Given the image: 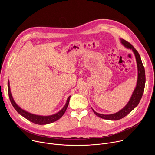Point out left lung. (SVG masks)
I'll list each match as a JSON object with an SVG mask.
<instances>
[{"label":"left lung","mask_w":155,"mask_h":155,"mask_svg":"<svg viewBox=\"0 0 155 155\" xmlns=\"http://www.w3.org/2000/svg\"><path fill=\"white\" fill-rule=\"evenodd\" d=\"M120 40L123 45L127 48L131 49L132 51H133L135 54L137 64V68H138L137 82L136 89L134 90L133 94H132L129 102L122 110H121L118 112L114 114H110V115H102V114H100L96 112L93 109V111L94 112L95 115L105 120H118L126 117L138 105L144 91L145 84V69L143 67V65L142 64L140 56L138 51L134 48V47L132 46L130 43H129L128 41H127L126 40L123 38H120Z\"/></svg>","instance_id":"obj_1"}]
</instances>
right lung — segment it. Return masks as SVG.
<instances>
[{"label": "right lung", "instance_id": "add662e5", "mask_svg": "<svg viewBox=\"0 0 155 155\" xmlns=\"http://www.w3.org/2000/svg\"><path fill=\"white\" fill-rule=\"evenodd\" d=\"M8 96L10 100V102L13 105V107L15 108V109L16 110L17 112L19 114L21 115L28 120L29 121L37 124H40V125H43V124H47L49 123H53L58 120H59L60 118L62 117V116L64 114L66 109H67L69 103V100L71 98V96H69L67 100V102H66L65 105L64 107L62 108L61 111H59L58 113L50 115V116H38L36 115H34L32 114H30L29 112H27L23 109H21L18 106V105L15 103L14 101L11 92H10V84H9V81H8Z\"/></svg>", "mask_w": 155, "mask_h": 155}]
</instances>
